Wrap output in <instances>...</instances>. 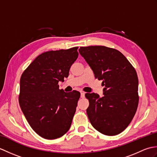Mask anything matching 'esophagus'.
I'll return each mask as SVG.
<instances>
[{"instance_id": "esophagus-1", "label": "esophagus", "mask_w": 157, "mask_h": 157, "mask_svg": "<svg viewBox=\"0 0 157 157\" xmlns=\"http://www.w3.org/2000/svg\"><path fill=\"white\" fill-rule=\"evenodd\" d=\"M81 93V97L82 98H84V96H85V92H80Z\"/></svg>"}]
</instances>
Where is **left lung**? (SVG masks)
Segmentation results:
<instances>
[{"instance_id": "1", "label": "left lung", "mask_w": 157, "mask_h": 157, "mask_svg": "<svg viewBox=\"0 0 157 157\" xmlns=\"http://www.w3.org/2000/svg\"><path fill=\"white\" fill-rule=\"evenodd\" d=\"M80 55L90 66L95 78L102 79L104 96L86 93V110L92 125L106 136L121 133L137 111L138 78L136 70L121 52L105 46L80 47Z\"/></svg>"}]
</instances>
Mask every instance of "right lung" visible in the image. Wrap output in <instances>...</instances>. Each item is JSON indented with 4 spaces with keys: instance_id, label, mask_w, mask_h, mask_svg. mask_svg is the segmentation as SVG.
Here are the masks:
<instances>
[{
    "instance_id": "obj_1",
    "label": "right lung",
    "mask_w": 157,
    "mask_h": 157,
    "mask_svg": "<svg viewBox=\"0 0 157 157\" xmlns=\"http://www.w3.org/2000/svg\"><path fill=\"white\" fill-rule=\"evenodd\" d=\"M78 48L42 53L20 78V107L31 128L43 138H59L71 126L80 93L65 92L58 84L68 77L78 56Z\"/></svg>"
}]
</instances>
